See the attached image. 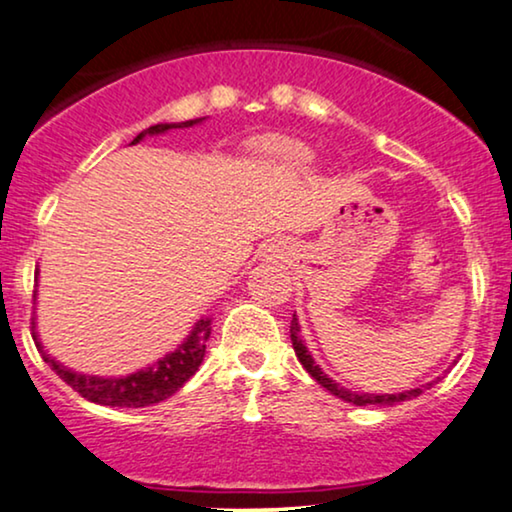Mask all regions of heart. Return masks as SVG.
Segmentation results:
<instances>
[{
    "label": "heart",
    "mask_w": 512,
    "mask_h": 512,
    "mask_svg": "<svg viewBox=\"0 0 512 512\" xmlns=\"http://www.w3.org/2000/svg\"><path fill=\"white\" fill-rule=\"evenodd\" d=\"M265 152L275 157L277 162L287 169H305L310 162H313V152L305 148L303 143L287 141V138L265 143Z\"/></svg>",
    "instance_id": "heart-1"
}]
</instances>
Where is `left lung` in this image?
<instances>
[{"mask_svg":"<svg viewBox=\"0 0 512 512\" xmlns=\"http://www.w3.org/2000/svg\"><path fill=\"white\" fill-rule=\"evenodd\" d=\"M298 331H301V327H298V320H296V315H294V320H291V343H294L296 357H298V362L303 364V369L308 371V374L313 376L322 388H327L331 395L341 397V400H345V402H353V404H357V407H367V404H397V402L411 400V397L421 395L423 390L430 388L435 383V381L433 383H426V386H423V388H414V390H407V393H397V395H369V393L357 395V393H353V390L338 386V383L331 381V378L324 374L320 367H317L315 360H313V355L308 353V348H305V345H303L301 336H298Z\"/></svg>","mask_w":512,"mask_h":512,"instance_id":"1","label":"left lung"}]
</instances>
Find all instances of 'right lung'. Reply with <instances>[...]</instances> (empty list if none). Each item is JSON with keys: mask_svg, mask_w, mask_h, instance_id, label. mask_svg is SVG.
I'll list each match as a JSON object with an SVG mask.
<instances>
[{"mask_svg": "<svg viewBox=\"0 0 512 512\" xmlns=\"http://www.w3.org/2000/svg\"><path fill=\"white\" fill-rule=\"evenodd\" d=\"M204 117L199 119H188V122H176V124H155L150 129H145L138 134L131 143L143 141L145 136H157L164 134L169 129H185V126H195L202 122ZM211 334V320L204 317L195 324V329L190 331V336L178 345L174 353L164 355L162 360H157L152 367H145L136 374L119 376V378H103V376H86L77 374V371L65 369L61 362H56L53 357L46 353L44 345L39 343L37 331H35V320H32V338H35L37 350L42 353V360L49 364V367L56 371L58 378H63L68 386L86 397L89 402L105 404V407H150V404H157L167 400L176 393L178 388H183V383L188 381L190 376H195L199 364L204 360V350H207V338Z\"/></svg>", "mask_w": 512, "mask_h": 512, "instance_id": "right-lung-1", "label": "right lung"}]
</instances>
